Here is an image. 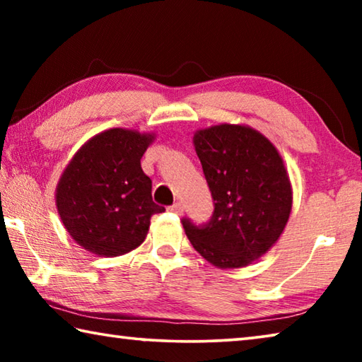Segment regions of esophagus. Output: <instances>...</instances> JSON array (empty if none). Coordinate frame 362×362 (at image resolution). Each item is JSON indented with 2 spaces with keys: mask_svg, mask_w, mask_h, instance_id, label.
Masks as SVG:
<instances>
[{
  "mask_svg": "<svg viewBox=\"0 0 362 362\" xmlns=\"http://www.w3.org/2000/svg\"><path fill=\"white\" fill-rule=\"evenodd\" d=\"M169 211L174 214H182L183 212V204L182 203H174L173 206H169Z\"/></svg>",
  "mask_w": 362,
  "mask_h": 362,
  "instance_id": "obj_1",
  "label": "esophagus"
}]
</instances>
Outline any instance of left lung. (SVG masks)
I'll return each mask as SVG.
<instances>
[{"label": "left lung", "mask_w": 362, "mask_h": 362, "mask_svg": "<svg viewBox=\"0 0 362 362\" xmlns=\"http://www.w3.org/2000/svg\"><path fill=\"white\" fill-rule=\"evenodd\" d=\"M209 185V222L182 218L192 246L218 268H241L279 240L292 209L291 180L283 158L259 131L218 124L193 137Z\"/></svg>", "instance_id": "obj_1"}]
</instances>
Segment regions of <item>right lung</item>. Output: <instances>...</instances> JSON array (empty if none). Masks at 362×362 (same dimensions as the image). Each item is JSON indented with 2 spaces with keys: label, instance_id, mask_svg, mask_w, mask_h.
<instances>
[{
  "label": "right lung",
  "instance_id": "right-lung-1",
  "mask_svg": "<svg viewBox=\"0 0 362 362\" xmlns=\"http://www.w3.org/2000/svg\"><path fill=\"white\" fill-rule=\"evenodd\" d=\"M155 136L131 129L97 134L76 151L57 183L56 204L66 231L100 257L127 254L144 243L153 203L151 179L140 159Z\"/></svg>",
  "mask_w": 362,
  "mask_h": 362
}]
</instances>
